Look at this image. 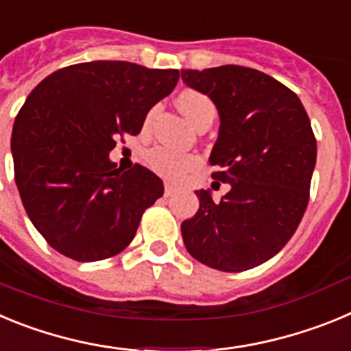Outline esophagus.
I'll return each instance as SVG.
<instances>
[{"instance_id":"esophagus-1","label":"esophagus","mask_w":351,"mask_h":351,"mask_svg":"<svg viewBox=\"0 0 351 351\" xmlns=\"http://www.w3.org/2000/svg\"><path fill=\"white\" fill-rule=\"evenodd\" d=\"M173 191H176V186H173L172 182H165V195H167V197H170Z\"/></svg>"}]
</instances>
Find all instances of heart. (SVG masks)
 Masks as SVG:
<instances>
[{
    "mask_svg": "<svg viewBox=\"0 0 351 351\" xmlns=\"http://www.w3.org/2000/svg\"><path fill=\"white\" fill-rule=\"evenodd\" d=\"M178 105L181 112L188 117L191 125L197 126L198 123L206 117L214 116V107L207 96L197 91H182L178 98ZM154 112H149L147 121H151ZM151 169L156 170L158 173L165 176V178L178 179L184 178L186 173L191 172L198 165V158L193 154H181L178 151H172L169 147H154L147 156Z\"/></svg>",
    "mask_w": 351,
    "mask_h": 351,
    "instance_id": "heart-1",
    "label": "heart"
}]
</instances>
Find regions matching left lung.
<instances>
[{"mask_svg": "<svg viewBox=\"0 0 351 351\" xmlns=\"http://www.w3.org/2000/svg\"><path fill=\"white\" fill-rule=\"evenodd\" d=\"M219 114L210 151L214 179L230 184L221 200L195 191L197 214L181 225L184 246L209 267L241 272L267 262L290 241L308 207L316 141L299 96L253 68L182 70Z\"/></svg>", "mask_w": 351, "mask_h": 351, "instance_id": "1", "label": "left lung"}]
</instances>
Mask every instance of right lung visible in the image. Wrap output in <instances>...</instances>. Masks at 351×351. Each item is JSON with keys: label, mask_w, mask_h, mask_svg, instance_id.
<instances>
[{"label": "right lung", "mask_w": 351, "mask_h": 351, "mask_svg": "<svg viewBox=\"0 0 351 351\" xmlns=\"http://www.w3.org/2000/svg\"><path fill=\"white\" fill-rule=\"evenodd\" d=\"M178 80V70L91 61L29 93L12 130L15 184L31 223L61 255L96 262L132 243L163 182L141 165L121 172L108 153L119 135L141 132Z\"/></svg>", "instance_id": "1"}]
</instances>
